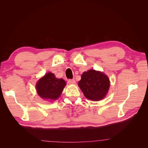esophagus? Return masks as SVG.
Here are the masks:
<instances>
[{
	"label": "esophagus",
	"instance_id": "1",
	"mask_svg": "<svg viewBox=\"0 0 148 148\" xmlns=\"http://www.w3.org/2000/svg\"><path fill=\"white\" fill-rule=\"evenodd\" d=\"M68 83L69 84H75L76 83V81L74 79H69L68 80Z\"/></svg>",
	"mask_w": 148,
	"mask_h": 148
}]
</instances>
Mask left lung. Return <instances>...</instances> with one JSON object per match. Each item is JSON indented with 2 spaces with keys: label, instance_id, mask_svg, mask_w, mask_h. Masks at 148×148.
Instances as JSON below:
<instances>
[{
  "label": "left lung",
  "instance_id": "8db88e82",
  "mask_svg": "<svg viewBox=\"0 0 148 148\" xmlns=\"http://www.w3.org/2000/svg\"><path fill=\"white\" fill-rule=\"evenodd\" d=\"M84 96L92 101L103 99L110 86L109 78L103 73L94 70L84 71L78 82Z\"/></svg>",
  "mask_w": 148,
  "mask_h": 148
}]
</instances>
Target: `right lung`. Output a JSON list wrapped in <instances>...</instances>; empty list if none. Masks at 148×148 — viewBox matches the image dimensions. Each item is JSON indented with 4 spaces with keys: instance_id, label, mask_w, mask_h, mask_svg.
I'll list each match as a JSON object with an SVG mask.
<instances>
[{
    "instance_id": "1",
    "label": "right lung",
    "mask_w": 148,
    "mask_h": 148,
    "mask_svg": "<svg viewBox=\"0 0 148 148\" xmlns=\"http://www.w3.org/2000/svg\"><path fill=\"white\" fill-rule=\"evenodd\" d=\"M65 84L63 79L57 78L52 73H47L37 83L36 90L43 99L56 100L60 96Z\"/></svg>"
}]
</instances>
